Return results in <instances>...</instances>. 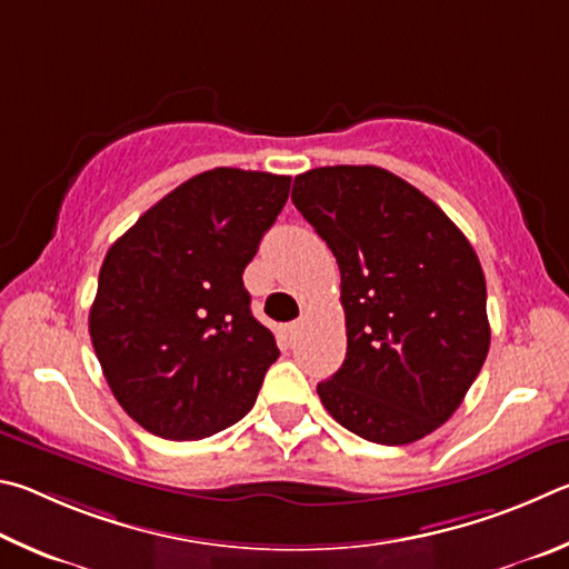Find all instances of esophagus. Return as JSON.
<instances>
[{"label": "esophagus", "instance_id": "obj_1", "mask_svg": "<svg viewBox=\"0 0 569 569\" xmlns=\"http://www.w3.org/2000/svg\"><path fill=\"white\" fill-rule=\"evenodd\" d=\"M300 327H302V322H290V325H287V327H284V337H287V340H295L297 332H300Z\"/></svg>", "mask_w": 569, "mask_h": 569}]
</instances>
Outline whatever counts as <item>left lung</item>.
<instances>
[{
	"instance_id": "1",
	"label": "left lung",
	"mask_w": 569,
	"mask_h": 569,
	"mask_svg": "<svg viewBox=\"0 0 569 569\" xmlns=\"http://www.w3.org/2000/svg\"><path fill=\"white\" fill-rule=\"evenodd\" d=\"M292 202L340 264L347 355L317 385L337 422L410 445L462 405L490 350L472 244L420 189L372 164L297 174Z\"/></svg>"
}]
</instances>
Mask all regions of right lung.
<instances>
[{
	"instance_id": "right-lung-1",
	"label": "right lung",
	"mask_w": 569,
	"mask_h": 569,
	"mask_svg": "<svg viewBox=\"0 0 569 569\" xmlns=\"http://www.w3.org/2000/svg\"><path fill=\"white\" fill-rule=\"evenodd\" d=\"M292 177L217 167L187 179L109 247L89 335L122 410L164 440H202L252 410L279 350L242 272Z\"/></svg>"
}]
</instances>
